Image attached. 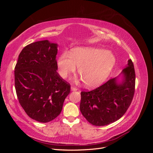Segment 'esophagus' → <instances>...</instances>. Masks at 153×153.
I'll return each mask as SVG.
<instances>
[{
	"mask_svg": "<svg viewBox=\"0 0 153 153\" xmlns=\"http://www.w3.org/2000/svg\"><path fill=\"white\" fill-rule=\"evenodd\" d=\"M71 89L72 91H76L78 89H77V88H76L75 86H71Z\"/></svg>",
	"mask_w": 153,
	"mask_h": 153,
	"instance_id": "1",
	"label": "esophagus"
}]
</instances>
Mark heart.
I'll return each instance as SVG.
<instances>
[{"mask_svg": "<svg viewBox=\"0 0 153 153\" xmlns=\"http://www.w3.org/2000/svg\"><path fill=\"white\" fill-rule=\"evenodd\" d=\"M116 59L110 50L95 47H77L71 52H64L58 59L59 73L62 78L75 73L78 74L84 84L89 87L103 82L113 69Z\"/></svg>", "mask_w": 153, "mask_h": 153, "instance_id": "b5f03b06", "label": "heart"}]
</instances>
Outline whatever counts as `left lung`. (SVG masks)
Masks as SVG:
<instances>
[{
	"mask_svg": "<svg viewBox=\"0 0 153 153\" xmlns=\"http://www.w3.org/2000/svg\"><path fill=\"white\" fill-rule=\"evenodd\" d=\"M122 73L121 84H117L116 78H111L93 90L81 92L80 112L92 125L102 126L117 121L130 106L135 88V72L131 59Z\"/></svg>",
	"mask_w": 153,
	"mask_h": 153,
	"instance_id": "1",
	"label": "left lung"
}]
</instances>
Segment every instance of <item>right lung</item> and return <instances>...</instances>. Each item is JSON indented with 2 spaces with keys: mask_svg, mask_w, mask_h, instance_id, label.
Masks as SVG:
<instances>
[{
  "mask_svg": "<svg viewBox=\"0 0 153 153\" xmlns=\"http://www.w3.org/2000/svg\"><path fill=\"white\" fill-rule=\"evenodd\" d=\"M57 54V44L37 41L23 48L15 68L18 101L29 117L40 123L56 118L70 92L69 83L56 71Z\"/></svg>",
  "mask_w": 153,
  "mask_h": 153,
  "instance_id": "obj_1",
  "label": "right lung"
}]
</instances>
